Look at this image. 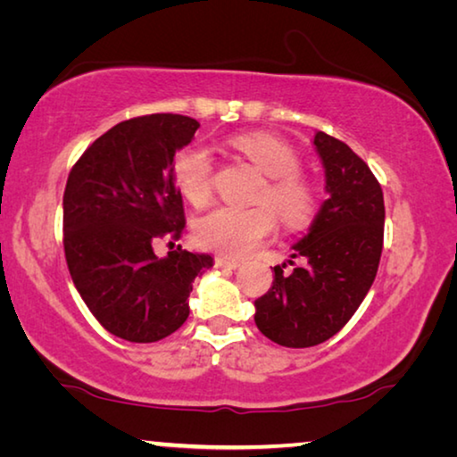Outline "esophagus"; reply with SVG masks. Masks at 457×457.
Returning a JSON list of instances; mask_svg holds the SVG:
<instances>
[{
    "label": "esophagus",
    "mask_w": 457,
    "mask_h": 457,
    "mask_svg": "<svg viewBox=\"0 0 457 457\" xmlns=\"http://www.w3.org/2000/svg\"><path fill=\"white\" fill-rule=\"evenodd\" d=\"M213 264H215V268H220V270H236V268H239L237 260H231V258H226V256H218L213 260Z\"/></svg>",
    "instance_id": "1"
}]
</instances>
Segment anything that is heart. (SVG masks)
Wrapping results in <instances>:
<instances>
[{
  "label": "heart",
  "instance_id": "obj_1",
  "mask_svg": "<svg viewBox=\"0 0 457 457\" xmlns=\"http://www.w3.org/2000/svg\"><path fill=\"white\" fill-rule=\"evenodd\" d=\"M231 146L264 173L253 195L258 205L215 207L195 223V242L223 256H245L272 234L278 220L284 228H306L319 212V189L300 173V154L282 138L268 133H245L231 138ZM173 181L191 205L204 207L213 195V161L201 145L175 154Z\"/></svg>",
  "mask_w": 457,
  "mask_h": 457
}]
</instances>
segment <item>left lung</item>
Returning a JSON list of instances; mask_svg holds the SVG:
<instances>
[{
	"label": "left lung",
	"instance_id": "left-lung-1",
	"mask_svg": "<svg viewBox=\"0 0 457 457\" xmlns=\"http://www.w3.org/2000/svg\"><path fill=\"white\" fill-rule=\"evenodd\" d=\"M328 199L311 231L294 244L292 272L274 268V282L258 298L256 327L288 349L320 345L351 320L373 284L383 252V189L349 145L319 130L314 137Z\"/></svg>",
	"mask_w": 457,
	"mask_h": 457
}]
</instances>
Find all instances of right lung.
Listing matches in <instances>:
<instances>
[{"label": "right lung", "instance_id": "1", "mask_svg": "<svg viewBox=\"0 0 457 457\" xmlns=\"http://www.w3.org/2000/svg\"><path fill=\"white\" fill-rule=\"evenodd\" d=\"M199 129L183 114H145L98 137L64 189V256L92 316L129 343H157L189 316L191 282L212 256L171 250L185 228L173 159Z\"/></svg>", "mask_w": 457, "mask_h": 457}]
</instances>
